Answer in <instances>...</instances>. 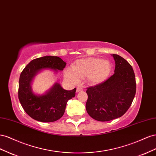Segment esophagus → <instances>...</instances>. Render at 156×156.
<instances>
[{"mask_svg": "<svg viewBox=\"0 0 156 156\" xmlns=\"http://www.w3.org/2000/svg\"><path fill=\"white\" fill-rule=\"evenodd\" d=\"M83 90V89L82 87H78L76 88V93H78L80 91H82Z\"/></svg>", "mask_w": 156, "mask_h": 156, "instance_id": "obj_1", "label": "esophagus"}]
</instances>
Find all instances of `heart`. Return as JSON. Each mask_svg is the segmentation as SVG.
Instances as JSON below:
<instances>
[{
  "instance_id": "heart-1",
  "label": "heart",
  "mask_w": 156,
  "mask_h": 156,
  "mask_svg": "<svg viewBox=\"0 0 156 156\" xmlns=\"http://www.w3.org/2000/svg\"><path fill=\"white\" fill-rule=\"evenodd\" d=\"M111 71L112 64L108 60L87 57L77 60L72 69H66L65 78L73 83H77L79 78H86L91 85H99L108 79Z\"/></svg>"
}]
</instances>
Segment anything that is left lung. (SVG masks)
I'll return each instance as SVG.
<instances>
[{
    "label": "left lung",
    "mask_w": 156,
    "mask_h": 156,
    "mask_svg": "<svg viewBox=\"0 0 156 156\" xmlns=\"http://www.w3.org/2000/svg\"><path fill=\"white\" fill-rule=\"evenodd\" d=\"M114 74L99 85L90 87L86 108L90 116L97 121L107 122L118 118L130 107L136 93V81L131 65L116 54Z\"/></svg>",
    "instance_id": "1"
}]
</instances>
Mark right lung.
I'll use <instances>...</instances> for the list:
<instances>
[{
  "label": "right lung",
  "mask_w": 156,
  "mask_h": 156,
  "mask_svg": "<svg viewBox=\"0 0 156 156\" xmlns=\"http://www.w3.org/2000/svg\"><path fill=\"white\" fill-rule=\"evenodd\" d=\"M66 63L57 56H44L31 61L22 71L19 80L18 98L22 107L30 118L41 122L57 121L63 116L66 103L75 96L76 89L66 90L55 83L42 95L35 93L31 84L34 77L44 70L55 74L63 70Z\"/></svg>",
  "instance_id": "add662e5"
}]
</instances>
